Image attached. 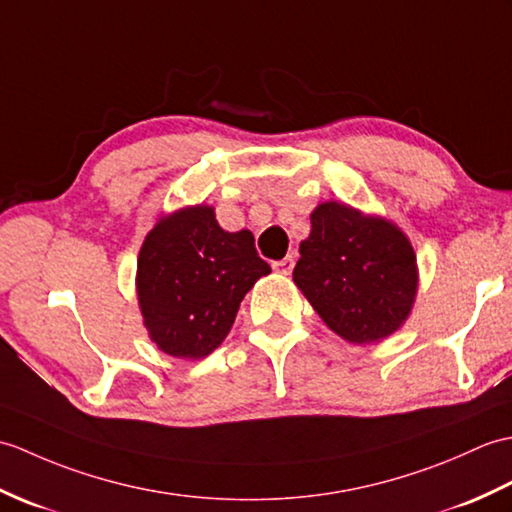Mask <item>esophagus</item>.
<instances>
[{
    "instance_id": "1",
    "label": "esophagus",
    "mask_w": 512,
    "mask_h": 512,
    "mask_svg": "<svg viewBox=\"0 0 512 512\" xmlns=\"http://www.w3.org/2000/svg\"><path fill=\"white\" fill-rule=\"evenodd\" d=\"M293 265H295V258L293 256H285L282 260H276L274 269L278 271V274H282V276H289L291 271H293Z\"/></svg>"
}]
</instances>
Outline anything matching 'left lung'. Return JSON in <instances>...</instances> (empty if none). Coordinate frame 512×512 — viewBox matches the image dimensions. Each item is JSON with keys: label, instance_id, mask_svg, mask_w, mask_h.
I'll use <instances>...</instances> for the list:
<instances>
[{"label": "left lung", "instance_id": "obj_1", "mask_svg": "<svg viewBox=\"0 0 512 512\" xmlns=\"http://www.w3.org/2000/svg\"><path fill=\"white\" fill-rule=\"evenodd\" d=\"M293 282L331 331L352 344H370L392 335L410 315L416 256L399 227L328 201L311 214V236L300 243Z\"/></svg>", "mask_w": 512, "mask_h": 512}]
</instances>
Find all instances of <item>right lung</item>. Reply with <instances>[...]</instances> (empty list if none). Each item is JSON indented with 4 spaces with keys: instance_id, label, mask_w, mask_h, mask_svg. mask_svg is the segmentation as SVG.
Wrapping results in <instances>:
<instances>
[{
    "instance_id": "1",
    "label": "right lung",
    "mask_w": 512,
    "mask_h": 512,
    "mask_svg": "<svg viewBox=\"0 0 512 512\" xmlns=\"http://www.w3.org/2000/svg\"><path fill=\"white\" fill-rule=\"evenodd\" d=\"M271 267L252 232H225L195 206L162 219L138 258V300L157 348L181 359L210 355L230 333L238 304Z\"/></svg>"
}]
</instances>
